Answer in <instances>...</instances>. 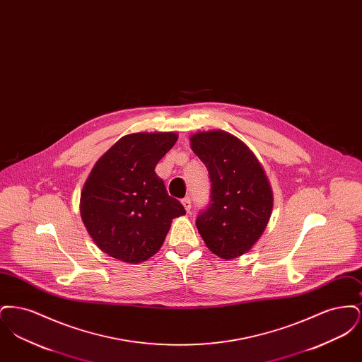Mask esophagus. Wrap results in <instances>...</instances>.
<instances>
[{
    "instance_id": "34e87169",
    "label": "esophagus",
    "mask_w": 362,
    "mask_h": 362,
    "mask_svg": "<svg viewBox=\"0 0 362 362\" xmlns=\"http://www.w3.org/2000/svg\"><path fill=\"white\" fill-rule=\"evenodd\" d=\"M182 204H183V206L186 209V211L189 213V210H191V199H189V197H186V198L182 201Z\"/></svg>"
}]
</instances>
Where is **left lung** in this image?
<instances>
[{
    "instance_id": "1",
    "label": "left lung",
    "mask_w": 362,
    "mask_h": 362,
    "mask_svg": "<svg viewBox=\"0 0 362 362\" xmlns=\"http://www.w3.org/2000/svg\"><path fill=\"white\" fill-rule=\"evenodd\" d=\"M211 182L210 204L197 218L207 248L225 260L239 258L260 239L273 211V189L254 152L224 130L189 137Z\"/></svg>"
}]
</instances>
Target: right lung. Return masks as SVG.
<instances>
[{"instance_id":"1","label":"right lung","mask_w":362,"mask_h":362,"mask_svg":"<svg viewBox=\"0 0 362 362\" xmlns=\"http://www.w3.org/2000/svg\"><path fill=\"white\" fill-rule=\"evenodd\" d=\"M176 141L173 132L127 134L93 165L81 191L80 214L108 257L145 262L161 248L173 218L186 214L155 173Z\"/></svg>"}]
</instances>
